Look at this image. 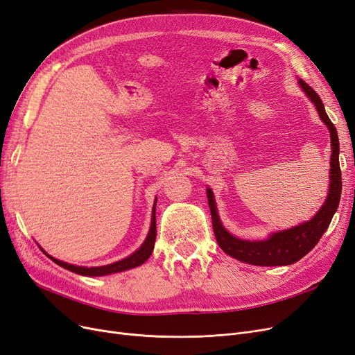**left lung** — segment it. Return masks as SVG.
<instances>
[{
    "label": "left lung",
    "instance_id": "1",
    "mask_svg": "<svg viewBox=\"0 0 355 355\" xmlns=\"http://www.w3.org/2000/svg\"><path fill=\"white\" fill-rule=\"evenodd\" d=\"M297 81H299V86L310 98V102L315 105L322 122L328 126L331 134L332 154L329 170V191L323 205L319 208L316 214L309 221H304L299 225L290 227V229L286 230L274 232L263 240H243L233 236L224 229L217 211L214 193H212L209 188H207V198L212 218V229H214L218 246L227 254H230L232 258H236L237 261H242L250 265L284 266L300 261L304 254H307L318 245L320 237L329 227L331 220L338 209L339 200H341L343 179L341 168H339V139L336 128L328 118V115H326L324 106L318 93L302 78Z\"/></svg>",
    "mask_w": 355,
    "mask_h": 355
}]
</instances>
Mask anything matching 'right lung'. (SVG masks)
Here are the masks:
<instances>
[{"instance_id": "add662e5", "label": "right lung", "mask_w": 355, "mask_h": 355, "mask_svg": "<svg viewBox=\"0 0 355 355\" xmlns=\"http://www.w3.org/2000/svg\"><path fill=\"white\" fill-rule=\"evenodd\" d=\"M155 204H157V200L154 201V205H153V212H151V225H150V230H148V234L146 237V240L143 242V245H141L134 253H131L130 257H126L118 262H113V263H109V265H103V266H77V265H73V263H67L64 261H60V259H55L52 258L51 254H48L44 249V253L46 254L48 258H51L56 265H60L65 269H68V271L71 272H76L78 275H83V277H105V275H110V274H116V272H122V271H126V269H132V268H137L139 265H143L150 257L151 253L154 250V242H155V236H157V233H155Z\"/></svg>"}]
</instances>
